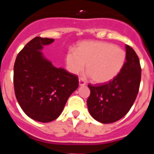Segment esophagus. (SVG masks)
<instances>
[{
  "mask_svg": "<svg viewBox=\"0 0 154 154\" xmlns=\"http://www.w3.org/2000/svg\"><path fill=\"white\" fill-rule=\"evenodd\" d=\"M79 85H81V86H82V85H85V82L84 81L83 79H79Z\"/></svg>",
  "mask_w": 154,
  "mask_h": 154,
  "instance_id": "obj_1",
  "label": "esophagus"
}]
</instances>
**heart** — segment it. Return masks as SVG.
<instances>
[{
    "mask_svg": "<svg viewBox=\"0 0 154 154\" xmlns=\"http://www.w3.org/2000/svg\"><path fill=\"white\" fill-rule=\"evenodd\" d=\"M126 59L123 48L112 43L99 41H84L77 45L76 51L70 48L65 61L69 72L79 74L85 69L96 83L113 79L123 69Z\"/></svg>",
    "mask_w": 154,
    "mask_h": 154,
    "instance_id": "heart-1",
    "label": "heart"
}]
</instances>
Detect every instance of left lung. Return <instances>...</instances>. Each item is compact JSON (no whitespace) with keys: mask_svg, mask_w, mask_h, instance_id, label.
<instances>
[{"mask_svg":"<svg viewBox=\"0 0 154 154\" xmlns=\"http://www.w3.org/2000/svg\"><path fill=\"white\" fill-rule=\"evenodd\" d=\"M126 59L120 72L108 82L89 84L90 95L87 99L89 113L102 123L116 122L131 109L138 94L141 66L137 53L126 45Z\"/></svg>","mask_w":154,"mask_h":154,"instance_id":"8db88e82","label":"left lung"}]
</instances>
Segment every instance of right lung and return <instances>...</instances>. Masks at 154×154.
<instances>
[{
    "instance_id": "1",
    "label": "right lung",
    "mask_w": 154,
    "mask_h": 154,
    "mask_svg": "<svg viewBox=\"0 0 154 154\" xmlns=\"http://www.w3.org/2000/svg\"><path fill=\"white\" fill-rule=\"evenodd\" d=\"M53 38L35 37L17 55L14 66L16 99L28 116L48 123L60 116L68 99L79 87L78 76L55 67L43 57V45Z\"/></svg>"
}]
</instances>
